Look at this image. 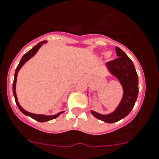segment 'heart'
<instances>
[{
    "label": "heart",
    "instance_id": "1",
    "mask_svg": "<svg viewBox=\"0 0 159 159\" xmlns=\"http://www.w3.org/2000/svg\"><path fill=\"white\" fill-rule=\"evenodd\" d=\"M110 56H111L110 52H106V57L109 58V57H110Z\"/></svg>",
    "mask_w": 159,
    "mask_h": 159
}]
</instances>
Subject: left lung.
<instances>
[{"label":"left lung","instance_id":"8db88e82","mask_svg":"<svg viewBox=\"0 0 159 159\" xmlns=\"http://www.w3.org/2000/svg\"><path fill=\"white\" fill-rule=\"evenodd\" d=\"M116 53L118 57L106 63V67L122 85V99L116 109L109 114L102 115L91 110L95 118L108 124L117 122L127 116L134 106L138 95V77L134 63L120 48L116 47Z\"/></svg>","mask_w":159,"mask_h":159}]
</instances>
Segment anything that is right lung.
I'll return each mask as SVG.
<instances>
[{"mask_svg": "<svg viewBox=\"0 0 159 159\" xmlns=\"http://www.w3.org/2000/svg\"><path fill=\"white\" fill-rule=\"evenodd\" d=\"M45 43H47V41H43V42L39 43L36 46H35L33 48L31 49L29 52H27L25 54H24V56L22 57V58H21V61H20V62H19V64H18V67H17L16 70H15V78H14V81H13V89H13V94H14V96H15V102H16L17 106H18V109H20V111H21L23 114H25V115H26V116H30L31 118L34 119V120L39 121V122H46V121H49V120H53V119H55V118H57V117L59 116L61 113H63V112H64V111H61V112H58V113L55 114V115H53V116H47V115H43V114H35V113H32V112H28V111L25 110V109H23L21 106H20L19 102H18V98H17L16 91H15V89H16L17 76H18V71H19V70L21 68V67H22V66L24 65V64H25L28 61H29V59H31V58H32V57H33L34 55L37 53V51H38V50H39V48L42 47L43 44Z\"/></svg>", "mask_w": 159, "mask_h": 159, "instance_id": "right-lung-1", "label": "right lung"}]
</instances>
